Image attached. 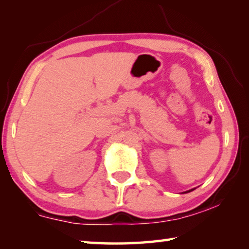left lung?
I'll use <instances>...</instances> for the list:
<instances>
[{
	"mask_svg": "<svg viewBox=\"0 0 249 249\" xmlns=\"http://www.w3.org/2000/svg\"><path fill=\"white\" fill-rule=\"evenodd\" d=\"M190 191H192V190H190ZM190 191H188V192H190ZM184 193H187V192H184Z\"/></svg>",
	"mask_w": 249,
	"mask_h": 249,
	"instance_id": "left-lung-1",
	"label": "left lung"
}]
</instances>
